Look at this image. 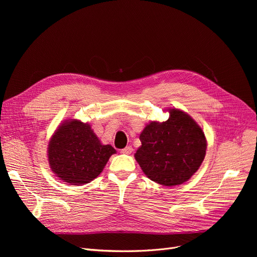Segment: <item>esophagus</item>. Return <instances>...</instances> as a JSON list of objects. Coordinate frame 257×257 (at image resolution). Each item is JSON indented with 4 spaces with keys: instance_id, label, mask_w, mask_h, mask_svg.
<instances>
[{
    "instance_id": "34e87169",
    "label": "esophagus",
    "mask_w": 257,
    "mask_h": 257,
    "mask_svg": "<svg viewBox=\"0 0 257 257\" xmlns=\"http://www.w3.org/2000/svg\"><path fill=\"white\" fill-rule=\"evenodd\" d=\"M133 152V148L131 146H127L126 148H124V149L120 150V153L123 154H130Z\"/></svg>"
}]
</instances>
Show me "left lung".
Wrapping results in <instances>:
<instances>
[{"label":"left lung","mask_w":257,"mask_h":257,"mask_svg":"<svg viewBox=\"0 0 257 257\" xmlns=\"http://www.w3.org/2000/svg\"><path fill=\"white\" fill-rule=\"evenodd\" d=\"M140 140L137 161L152 181L166 186L190 179L206 153L204 132L190 115L175 108L170 109L168 120L147 125Z\"/></svg>","instance_id":"left-lung-1"}]
</instances>
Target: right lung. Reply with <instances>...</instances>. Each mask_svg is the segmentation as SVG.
<instances>
[{"mask_svg": "<svg viewBox=\"0 0 257 257\" xmlns=\"http://www.w3.org/2000/svg\"><path fill=\"white\" fill-rule=\"evenodd\" d=\"M110 145H102L88 124L66 120L52 137L48 158L52 171L66 183L85 184L97 178L109 157Z\"/></svg>", "mask_w": 257, "mask_h": 257, "instance_id": "1", "label": "right lung"}]
</instances>
